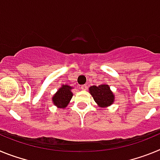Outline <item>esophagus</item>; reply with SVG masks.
<instances>
[{
    "mask_svg": "<svg viewBox=\"0 0 160 160\" xmlns=\"http://www.w3.org/2000/svg\"><path fill=\"white\" fill-rule=\"evenodd\" d=\"M87 88V85H82V86H81V87H80V89H82V90H86Z\"/></svg>",
    "mask_w": 160,
    "mask_h": 160,
    "instance_id": "esophagus-1",
    "label": "esophagus"
}]
</instances>
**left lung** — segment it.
Listing matches in <instances>:
<instances>
[{
    "label": "left lung",
    "mask_w": 160,
    "mask_h": 160,
    "mask_svg": "<svg viewBox=\"0 0 160 160\" xmlns=\"http://www.w3.org/2000/svg\"><path fill=\"white\" fill-rule=\"evenodd\" d=\"M90 93L99 107H108L114 102V96L108 85H99L90 87Z\"/></svg>",
    "instance_id": "obj_1"
}]
</instances>
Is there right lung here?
<instances>
[{"label":"right lung","mask_w":160,"mask_h":160,"mask_svg":"<svg viewBox=\"0 0 160 160\" xmlns=\"http://www.w3.org/2000/svg\"><path fill=\"white\" fill-rule=\"evenodd\" d=\"M72 87H69L67 85L62 86V87H61L53 97L54 105L57 106L59 108L66 107L68 105V103L70 102V99L72 98V96H73V94L70 91Z\"/></svg>","instance_id":"add662e5"}]
</instances>
